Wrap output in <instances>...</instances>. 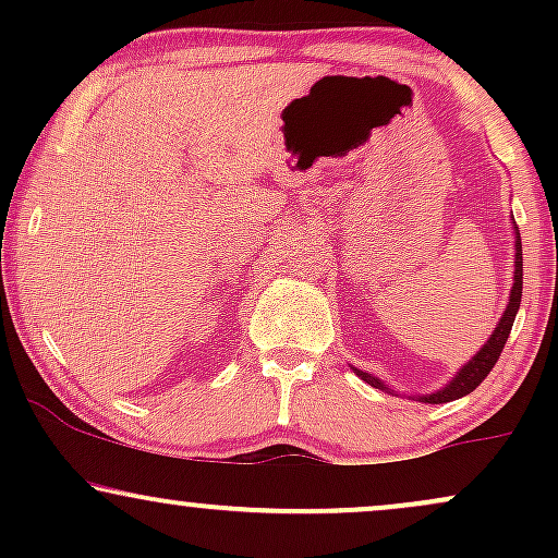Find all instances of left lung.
<instances>
[{
    "mask_svg": "<svg viewBox=\"0 0 558 558\" xmlns=\"http://www.w3.org/2000/svg\"><path fill=\"white\" fill-rule=\"evenodd\" d=\"M520 301H522V239H520V233L514 230V283H511L509 301H506V310H504L501 319H498V325L493 328L488 341L483 343V349H480L470 362L462 364V367H459V373L453 375L444 388L433 390V393H422L420 401L446 403V401H457V399H462V396L472 393V390H475L480 383L488 377L493 364H496L498 356H501L506 338H509L511 325H514L517 312H520ZM351 369H354V373L360 375L364 383H369V386H375L380 390H388L390 393V388L380 380V377L364 373V369H360V367H351ZM414 399H417V396H414Z\"/></svg>",
    "mask_w": 558,
    "mask_h": 558,
    "instance_id": "obj_1",
    "label": "left lung"
}]
</instances>
